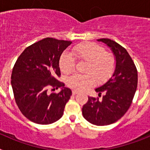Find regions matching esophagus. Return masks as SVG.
Listing matches in <instances>:
<instances>
[{"label":"esophagus","mask_w":150,"mask_h":150,"mask_svg":"<svg viewBox=\"0 0 150 150\" xmlns=\"http://www.w3.org/2000/svg\"><path fill=\"white\" fill-rule=\"evenodd\" d=\"M78 92H79V91H76V90H73V91H72V94L74 95H76V94H78Z\"/></svg>","instance_id":"34e87169"}]
</instances>
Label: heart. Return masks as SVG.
<instances>
[{"label": "heart", "mask_w": 150, "mask_h": 150, "mask_svg": "<svg viewBox=\"0 0 150 150\" xmlns=\"http://www.w3.org/2000/svg\"><path fill=\"white\" fill-rule=\"evenodd\" d=\"M72 54L64 52L59 59V67L65 74L74 72L76 61L86 62V75L75 74L66 80L69 88L81 91L93 86L97 82L103 83L109 79L116 67V58L112 53L106 52L100 45L92 42H84L73 46ZM74 55V57L72 56Z\"/></svg>", "instance_id": "1"}]
</instances>
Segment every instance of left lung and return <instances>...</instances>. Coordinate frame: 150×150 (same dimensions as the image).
Listing matches in <instances>:
<instances>
[{"instance_id": "left-lung-1", "label": "left lung", "mask_w": 150, "mask_h": 150, "mask_svg": "<svg viewBox=\"0 0 150 150\" xmlns=\"http://www.w3.org/2000/svg\"><path fill=\"white\" fill-rule=\"evenodd\" d=\"M107 44L116 56V64L112 77L96 88L102 99L88 97L83 107V117L91 124L107 125L121 119L129 109L137 87V71L127 50L110 39L98 40Z\"/></svg>"}]
</instances>
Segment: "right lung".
Here are the masks:
<instances>
[{
	"instance_id": "right-lung-1",
	"label": "right lung",
	"mask_w": 150,
	"mask_h": 150,
	"mask_svg": "<svg viewBox=\"0 0 150 150\" xmlns=\"http://www.w3.org/2000/svg\"><path fill=\"white\" fill-rule=\"evenodd\" d=\"M71 41L46 38L28 46L16 62L11 85L16 103L22 114L33 122L53 123L63 116L72 91L57 79L61 76L59 59ZM63 87L59 93L48 88Z\"/></svg>"
}]
</instances>
